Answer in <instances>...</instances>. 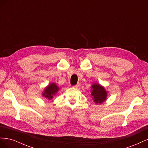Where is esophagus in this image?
<instances>
[{"label":"esophagus","mask_w":148,"mask_h":148,"mask_svg":"<svg viewBox=\"0 0 148 148\" xmlns=\"http://www.w3.org/2000/svg\"><path fill=\"white\" fill-rule=\"evenodd\" d=\"M73 88H77V89H78V88H79L80 87V84H77L75 85V86H73Z\"/></svg>","instance_id":"1"}]
</instances>
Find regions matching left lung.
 Here are the masks:
<instances>
[{
	"mask_svg": "<svg viewBox=\"0 0 148 148\" xmlns=\"http://www.w3.org/2000/svg\"><path fill=\"white\" fill-rule=\"evenodd\" d=\"M91 88V96L96 104H101L107 100L109 92L104 86L99 83H94Z\"/></svg>",
	"mask_w": 148,
	"mask_h": 148,
	"instance_id": "8db88e82",
	"label": "left lung"
}]
</instances>
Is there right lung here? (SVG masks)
Returning a JSON list of instances; mask_svg holds the SVG:
<instances>
[{
    "label": "right lung",
    "mask_w": 148,
    "mask_h": 148,
    "mask_svg": "<svg viewBox=\"0 0 148 148\" xmlns=\"http://www.w3.org/2000/svg\"><path fill=\"white\" fill-rule=\"evenodd\" d=\"M60 88L57 86V84L54 82H52L49 83L47 86L44 88L43 92L41 93V96L46 98L49 101L51 100L57 92L60 90Z\"/></svg>",
    "instance_id": "right-lung-1"
}]
</instances>
